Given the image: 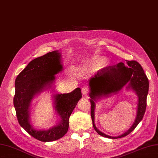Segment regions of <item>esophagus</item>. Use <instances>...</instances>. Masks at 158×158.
I'll use <instances>...</instances> for the list:
<instances>
[{"label":"esophagus","mask_w":158,"mask_h":158,"mask_svg":"<svg viewBox=\"0 0 158 158\" xmlns=\"http://www.w3.org/2000/svg\"><path fill=\"white\" fill-rule=\"evenodd\" d=\"M82 92L83 95H87L88 94V92H89V89L86 86H84L82 88Z\"/></svg>","instance_id":"esophagus-1"}]
</instances>
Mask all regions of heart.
I'll return each mask as SVG.
<instances>
[{
    "label": "heart",
    "mask_w": 158,
    "mask_h": 158,
    "mask_svg": "<svg viewBox=\"0 0 158 158\" xmlns=\"http://www.w3.org/2000/svg\"><path fill=\"white\" fill-rule=\"evenodd\" d=\"M106 59L103 56H95L90 60L87 64V68L89 69H99L106 63Z\"/></svg>",
    "instance_id": "b5f03b06"
}]
</instances>
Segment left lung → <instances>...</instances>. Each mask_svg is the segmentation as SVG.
Returning <instances> with one entry per match:
<instances>
[{
	"label": "left lung",
	"mask_w": 158,
	"mask_h": 158,
	"mask_svg": "<svg viewBox=\"0 0 158 158\" xmlns=\"http://www.w3.org/2000/svg\"><path fill=\"white\" fill-rule=\"evenodd\" d=\"M127 66L119 63L113 66H108L99 71L89 80L91 103V117L93 127L99 135L108 138L117 139L129 135L142 121L146 109V99L149 89V82L141 65L135 60H126ZM127 84V89L135 91L138 96V106L135 121L132 127L118 137L107 135L100 131L94 125L95 102L103 97L119 91Z\"/></svg>",
	"instance_id": "8db88e82"
}]
</instances>
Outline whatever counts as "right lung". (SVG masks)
I'll use <instances>...</instances> for the list:
<instances>
[{"label": "right lung", "instance_id": "obj_1", "mask_svg": "<svg viewBox=\"0 0 158 158\" xmlns=\"http://www.w3.org/2000/svg\"><path fill=\"white\" fill-rule=\"evenodd\" d=\"M63 69L60 52L54 51L31 60L15 80L14 106L18 123L31 136L41 142L55 141L65 135L69 127V117L82 98L79 88L69 94H54V108L60 117L59 123L48 130H37L32 126L30 121L32 100L44 90L51 88L55 74Z\"/></svg>", "mask_w": 158, "mask_h": 158}]
</instances>
